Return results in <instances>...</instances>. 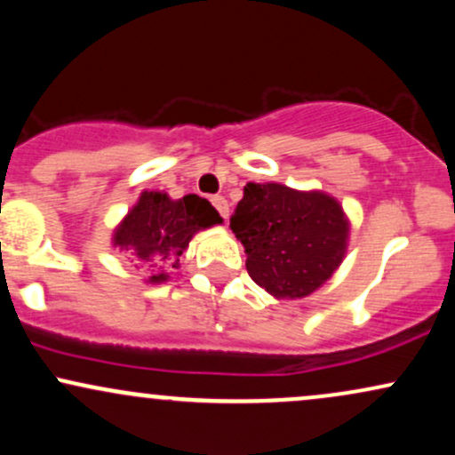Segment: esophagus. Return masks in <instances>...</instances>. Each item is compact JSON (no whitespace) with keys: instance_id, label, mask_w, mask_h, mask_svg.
I'll use <instances>...</instances> for the list:
<instances>
[{"instance_id":"esophagus-1","label":"esophagus","mask_w":455,"mask_h":455,"mask_svg":"<svg viewBox=\"0 0 455 455\" xmlns=\"http://www.w3.org/2000/svg\"><path fill=\"white\" fill-rule=\"evenodd\" d=\"M212 205L216 207V212L220 213L224 220H227V218H228V201H227V198H224V196H213L212 198Z\"/></svg>"}]
</instances>
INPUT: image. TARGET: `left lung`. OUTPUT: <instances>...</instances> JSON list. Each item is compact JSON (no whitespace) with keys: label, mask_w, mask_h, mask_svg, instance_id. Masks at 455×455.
<instances>
[{"label":"left lung","mask_w":455,"mask_h":455,"mask_svg":"<svg viewBox=\"0 0 455 455\" xmlns=\"http://www.w3.org/2000/svg\"><path fill=\"white\" fill-rule=\"evenodd\" d=\"M245 248L250 278L275 299L315 293L340 267L348 220L325 192H299L282 184H248L231 216Z\"/></svg>","instance_id":"left-lung-1"}]
</instances>
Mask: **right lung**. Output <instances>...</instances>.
Segmentation results:
<instances>
[{
    "label": "right lung",
    "instance_id": "add662e5",
    "mask_svg": "<svg viewBox=\"0 0 455 455\" xmlns=\"http://www.w3.org/2000/svg\"><path fill=\"white\" fill-rule=\"evenodd\" d=\"M213 224H222L220 213L207 198L186 195L173 201L164 192L145 190L139 203L115 228L113 245L151 269V284L169 280L164 267H177L190 239Z\"/></svg>",
    "mask_w": 455,
    "mask_h": 455
}]
</instances>
